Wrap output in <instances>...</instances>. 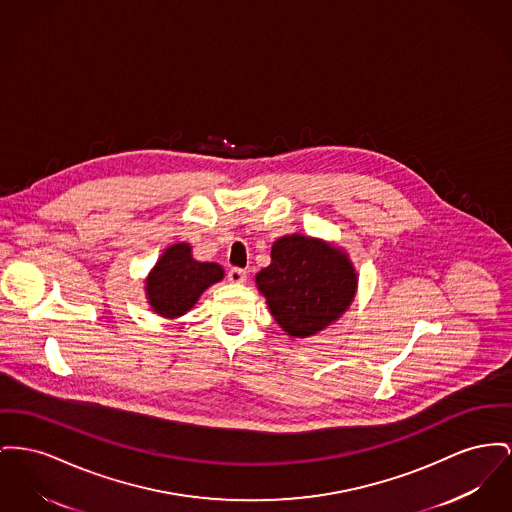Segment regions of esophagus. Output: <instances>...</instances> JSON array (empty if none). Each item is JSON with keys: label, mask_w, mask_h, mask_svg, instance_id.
Wrapping results in <instances>:
<instances>
[{"label": "esophagus", "mask_w": 512, "mask_h": 512, "mask_svg": "<svg viewBox=\"0 0 512 512\" xmlns=\"http://www.w3.org/2000/svg\"><path fill=\"white\" fill-rule=\"evenodd\" d=\"M228 280L234 282V284H243L247 280V272L243 271V269H232V271L228 272Z\"/></svg>", "instance_id": "obj_1"}]
</instances>
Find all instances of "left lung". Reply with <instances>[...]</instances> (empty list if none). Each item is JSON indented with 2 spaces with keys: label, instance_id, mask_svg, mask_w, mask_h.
Returning a JSON list of instances; mask_svg holds the SVG:
<instances>
[{
  "label": "left lung",
  "instance_id": "8db88e82",
  "mask_svg": "<svg viewBox=\"0 0 512 512\" xmlns=\"http://www.w3.org/2000/svg\"><path fill=\"white\" fill-rule=\"evenodd\" d=\"M255 284L280 329L309 338L350 309L358 272L336 243L290 234L272 243L271 265L257 272Z\"/></svg>",
  "mask_w": 512,
  "mask_h": 512
}]
</instances>
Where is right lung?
Wrapping results in <instances>:
<instances>
[{"label":"right lung","mask_w":512,"mask_h":512,"mask_svg":"<svg viewBox=\"0 0 512 512\" xmlns=\"http://www.w3.org/2000/svg\"><path fill=\"white\" fill-rule=\"evenodd\" d=\"M224 278L216 263L193 259L191 245L180 241L164 249L145 278V296L152 311L164 319H178L203 296L207 288Z\"/></svg>","instance_id":"right-lung-1"}]
</instances>
